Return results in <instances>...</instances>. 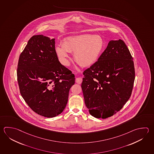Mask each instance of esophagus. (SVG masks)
Here are the masks:
<instances>
[{"mask_svg":"<svg viewBox=\"0 0 154 154\" xmlns=\"http://www.w3.org/2000/svg\"><path fill=\"white\" fill-rule=\"evenodd\" d=\"M75 82L77 83V84H81L82 82V79L81 77H77L75 79Z\"/></svg>","mask_w":154,"mask_h":154,"instance_id":"34e87169","label":"esophagus"}]
</instances>
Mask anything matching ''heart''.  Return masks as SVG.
I'll use <instances>...</instances> for the list:
<instances>
[{
	"mask_svg": "<svg viewBox=\"0 0 154 154\" xmlns=\"http://www.w3.org/2000/svg\"><path fill=\"white\" fill-rule=\"evenodd\" d=\"M105 48V41L100 35L82 34L64 40L62 46L55 47V52L61 63L69 65V52L74 53L75 61L83 66H89L99 59Z\"/></svg>",
	"mask_w": 154,
	"mask_h": 154,
	"instance_id": "b5f03b06",
	"label": "heart"
}]
</instances>
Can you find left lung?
<instances>
[{"label":"left lung","instance_id":"8db88e82","mask_svg":"<svg viewBox=\"0 0 154 154\" xmlns=\"http://www.w3.org/2000/svg\"><path fill=\"white\" fill-rule=\"evenodd\" d=\"M85 103L96 118L106 119L123 107L134 87L133 58L123 41H110L98 60L83 72Z\"/></svg>","mask_w":154,"mask_h":154}]
</instances>
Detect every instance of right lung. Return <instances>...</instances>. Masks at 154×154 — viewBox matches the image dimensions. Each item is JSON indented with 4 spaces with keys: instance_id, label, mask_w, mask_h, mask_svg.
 Returning a JSON list of instances; mask_svg holds the SVG:
<instances>
[{
    "instance_id": "add662e5",
    "label": "right lung",
    "mask_w": 154,
    "mask_h": 154,
    "mask_svg": "<svg viewBox=\"0 0 154 154\" xmlns=\"http://www.w3.org/2000/svg\"><path fill=\"white\" fill-rule=\"evenodd\" d=\"M20 94L35 113L47 118L61 113L75 75L58 60L55 39L34 35L20 53L17 70Z\"/></svg>"
}]
</instances>
